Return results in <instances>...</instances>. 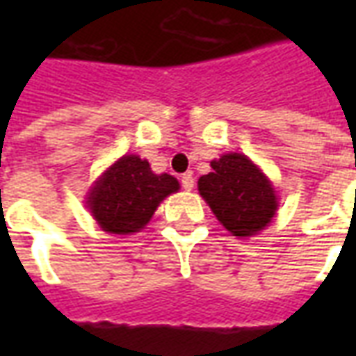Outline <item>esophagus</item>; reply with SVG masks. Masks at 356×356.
<instances>
[{"label":"esophagus","mask_w":356,"mask_h":356,"mask_svg":"<svg viewBox=\"0 0 356 356\" xmlns=\"http://www.w3.org/2000/svg\"><path fill=\"white\" fill-rule=\"evenodd\" d=\"M181 185H183V188L185 191H193L194 188V177L191 175V173H185L183 177H181Z\"/></svg>","instance_id":"1"}]
</instances>
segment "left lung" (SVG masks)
Listing matches in <instances>:
<instances>
[{"label":"left lung","mask_w":356,"mask_h":356,"mask_svg":"<svg viewBox=\"0 0 356 356\" xmlns=\"http://www.w3.org/2000/svg\"><path fill=\"white\" fill-rule=\"evenodd\" d=\"M198 191L219 223L240 238L263 231L278 208L270 181L248 156L238 152L213 160L211 171L198 179Z\"/></svg>","instance_id":"left-lung-1"}]
</instances>
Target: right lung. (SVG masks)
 <instances>
[{
  "label": "right lung",
  "instance_id": "right-lung-1",
  "mask_svg": "<svg viewBox=\"0 0 356 356\" xmlns=\"http://www.w3.org/2000/svg\"><path fill=\"white\" fill-rule=\"evenodd\" d=\"M177 191L179 181L173 175H156L147 160L125 154L95 181L88 208L102 231L131 234L150 221L165 196Z\"/></svg>",
  "mask_w": 356,
  "mask_h": 356
}]
</instances>
